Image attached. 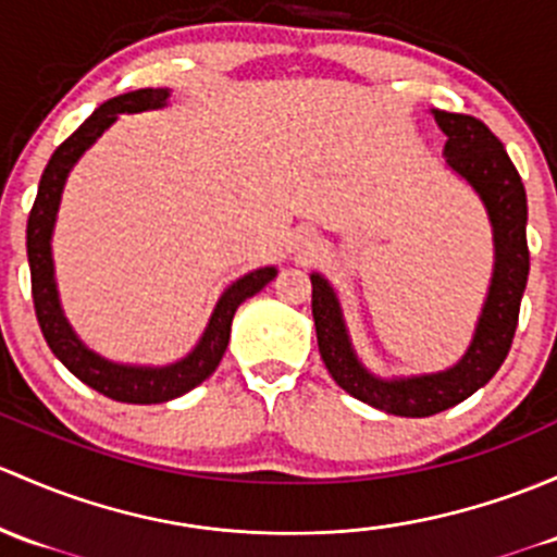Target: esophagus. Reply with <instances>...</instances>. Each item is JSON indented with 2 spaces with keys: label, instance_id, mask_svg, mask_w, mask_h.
<instances>
[{
  "label": "esophagus",
  "instance_id": "1",
  "mask_svg": "<svg viewBox=\"0 0 557 557\" xmlns=\"http://www.w3.org/2000/svg\"><path fill=\"white\" fill-rule=\"evenodd\" d=\"M314 248H318V237H314L312 232H296L294 250L298 256H309Z\"/></svg>",
  "mask_w": 557,
  "mask_h": 557
}]
</instances>
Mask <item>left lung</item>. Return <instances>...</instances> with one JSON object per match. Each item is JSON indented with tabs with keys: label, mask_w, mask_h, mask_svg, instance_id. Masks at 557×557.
<instances>
[{
	"label": "left lung",
	"mask_w": 557,
	"mask_h": 557,
	"mask_svg": "<svg viewBox=\"0 0 557 557\" xmlns=\"http://www.w3.org/2000/svg\"><path fill=\"white\" fill-rule=\"evenodd\" d=\"M437 127L446 133V168L465 181L485 210L494 245L488 290L480 307L470 347L454 366L432 373L371 371L357 352L342 296L323 272H312V318L318 347L327 373L344 392L392 417L421 419L441 413L494 379L505 362L518 327L520 298L529 283V202L523 181L515 171L502 140L470 114L432 109Z\"/></svg>",
	"instance_id": "obj_1"
}]
</instances>
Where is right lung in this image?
I'll return each instance as SVG.
<instances>
[{"mask_svg": "<svg viewBox=\"0 0 557 557\" xmlns=\"http://www.w3.org/2000/svg\"><path fill=\"white\" fill-rule=\"evenodd\" d=\"M168 103H171L168 87H144V90L125 92V96H116L101 103L72 136L52 151L42 181H39L37 200H34L26 226L34 309H37V320L47 347L79 382L92 386L101 395L111 397V400L133 403V406L175 400V397L186 395L197 384H202L219 368L221 357L230 347L232 320L239 304L248 301L250 296L259 294L261 288H267L277 277V267H259L234 280L232 285H226L195 347L178 360L165 362V366H144V362H122L103 357L101 352L87 347L79 333L69 323L61 294H58L55 259H52V234H55L58 210H61L69 175L82 160V154L114 125L116 116L165 109Z\"/></svg>", "mask_w": 557, "mask_h": 557, "instance_id": "add662e5", "label": "right lung"}]
</instances>
